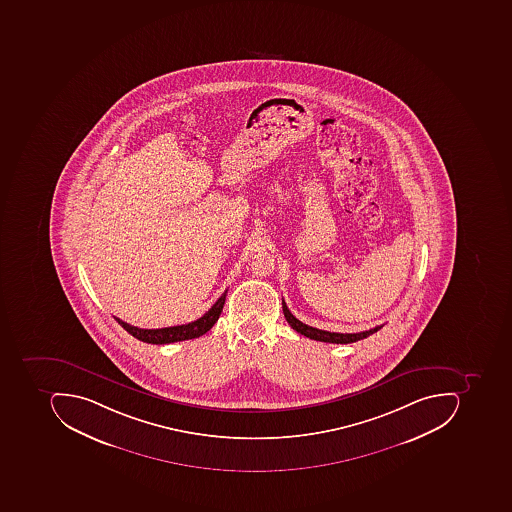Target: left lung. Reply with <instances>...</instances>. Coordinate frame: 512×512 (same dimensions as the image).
I'll list each match as a JSON object with an SVG mask.
<instances>
[{"label": "left lung", "mask_w": 512, "mask_h": 512, "mask_svg": "<svg viewBox=\"0 0 512 512\" xmlns=\"http://www.w3.org/2000/svg\"><path fill=\"white\" fill-rule=\"evenodd\" d=\"M283 314L286 317V321L291 324V328L297 331L298 334L304 335V337L311 338V340L324 341V343H335V345H348V343H354V341L363 340V338L369 337L374 332L380 331L383 326H375L374 329L369 331L357 332V334H338V332L321 331V329L312 328L308 324L301 323L298 318L289 311L288 306L283 300Z\"/></svg>", "instance_id": "1"}]
</instances>
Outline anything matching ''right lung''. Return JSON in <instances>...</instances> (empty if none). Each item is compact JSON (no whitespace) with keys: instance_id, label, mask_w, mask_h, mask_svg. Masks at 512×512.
Wrapping results in <instances>:
<instances>
[{"instance_id":"right-lung-1","label":"right lung","mask_w":512,"mask_h":512,"mask_svg":"<svg viewBox=\"0 0 512 512\" xmlns=\"http://www.w3.org/2000/svg\"><path fill=\"white\" fill-rule=\"evenodd\" d=\"M226 292L228 291H224V294L215 301L214 306H212L203 317L192 321V323L181 324V326H171V328L161 329H141L137 328V326H132V324L124 323L120 318H114L118 321L120 326H123V328L132 335V337L138 338V340L144 341V343L169 345V343H175V341L192 340V338H198L206 334V332L217 323L221 311H223Z\"/></svg>"}]
</instances>
